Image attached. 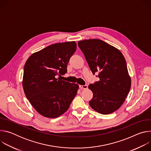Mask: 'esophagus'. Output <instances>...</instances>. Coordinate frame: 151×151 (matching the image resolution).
Masks as SVG:
<instances>
[{"label":"esophagus","mask_w":151,"mask_h":151,"mask_svg":"<svg viewBox=\"0 0 151 151\" xmlns=\"http://www.w3.org/2000/svg\"><path fill=\"white\" fill-rule=\"evenodd\" d=\"M79 88L81 89H87L88 88L87 85H79Z\"/></svg>","instance_id":"obj_1"}]
</instances>
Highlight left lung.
<instances>
[{
  "mask_svg": "<svg viewBox=\"0 0 151 151\" xmlns=\"http://www.w3.org/2000/svg\"><path fill=\"white\" fill-rule=\"evenodd\" d=\"M78 44L92 73L99 72V81L88 86L93 93L90 106L103 115L113 113L124 103L131 88L124 55L118 49L100 39L83 40Z\"/></svg>",
  "mask_w": 151,
  "mask_h": 151,
  "instance_id": "obj_1",
  "label": "left lung"
}]
</instances>
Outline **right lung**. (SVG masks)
<instances>
[{
    "instance_id": "obj_1",
    "label": "right lung",
    "mask_w": 151,
    "mask_h": 151,
    "mask_svg": "<svg viewBox=\"0 0 151 151\" xmlns=\"http://www.w3.org/2000/svg\"><path fill=\"white\" fill-rule=\"evenodd\" d=\"M76 50L75 41L50 45L26 61L23 87L27 99L41 115L50 118L66 112L79 85L57 78L67 72V64Z\"/></svg>"
}]
</instances>
